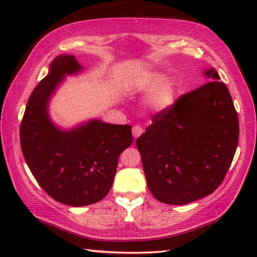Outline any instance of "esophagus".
I'll use <instances>...</instances> for the list:
<instances>
[{"instance_id": "34e87169", "label": "esophagus", "mask_w": 257, "mask_h": 257, "mask_svg": "<svg viewBox=\"0 0 257 257\" xmlns=\"http://www.w3.org/2000/svg\"><path fill=\"white\" fill-rule=\"evenodd\" d=\"M144 133V129H143V127H140V125H134L133 127V135H134V137L135 138H138L139 136Z\"/></svg>"}]
</instances>
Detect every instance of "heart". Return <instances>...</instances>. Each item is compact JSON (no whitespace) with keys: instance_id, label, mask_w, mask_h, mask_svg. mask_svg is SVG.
<instances>
[{"instance_id":"obj_1","label":"heart","mask_w":257,"mask_h":257,"mask_svg":"<svg viewBox=\"0 0 257 257\" xmlns=\"http://www.w3.org/2000/svg\"><path fill=\"white\" fill-rule=\"evenodd\" d=\"M133 85L138 90H152L149 100L151 105L160 109L170 106L176 95L174 85L170 81H166L165 75L155 70H145L135 75Z\"/></svg>"}]
</instances>
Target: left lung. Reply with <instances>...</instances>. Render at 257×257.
Listing matches in <instances>:
<instances>
[{
    "label": "left lung",
    "mask_w": 257,
    "mask_h": 257,
    "mask_svg": "<svg viewBox=\"0 0 257 257\" xmlns=\"http://www.w3.org/2000/svg\"><path fill=\"white\" fill-rule=\"evenodd\" d=\"M204 85L157 112L137 139L147 185L162 203L183 205L220 187L238 143V117L214 68Z\"/></svg>",
    "instance_id": "left-lung-1"
}]
</instances>
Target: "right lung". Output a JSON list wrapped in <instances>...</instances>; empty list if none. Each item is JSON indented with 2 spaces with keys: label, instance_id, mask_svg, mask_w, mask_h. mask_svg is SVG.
Here are the masks:
<instances>
[{
  "label": "right lung",
  "instance_id": "right-lung-1",
  "mask_svg": "<svg viewBox=\"0 0 257 257\" xmlns=\"http://www.w3.org/2000/svg\"><path fill=\"white\" fill-rule=\"evenodd\" d=\"M81 70L73 55L57 56L31 94L21 122L24 159L37 183L57 202L89 205L110 190L120 154L133 144L132 125L94 119L69 132L54 124L47 105L65 75Z\"/></svg>",
  "mask_w": 257,
  "mask_h": 257
}]
</instances>
